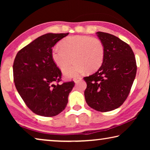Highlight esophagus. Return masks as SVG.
<instances>
[{
  "label": "esophagus",
  "mask_w": 150,
  "mask_h": 150,
  "mask_svg": "<svg viewBox=\"0 0 150 150\" xmlns=\"http://www.w3.org/2000/svg\"><path fill=\"white\" fill-rule=\"evenodd\" d=\"M81 80H82V78H81V77H79V78L77 77V78H74V79H73V81H74V82L75 83H79Z\"/></svg>",
  "instance_id": "obj_1"
}]
</instances>
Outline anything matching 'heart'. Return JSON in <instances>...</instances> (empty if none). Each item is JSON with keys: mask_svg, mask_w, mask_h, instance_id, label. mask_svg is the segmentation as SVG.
I'll return each mask as SVG.
<instances>
[{"mask_svg": "<svg viewBox=\"0 0 150 150\" xmlns=\"http://www.w3.org/2000/svg\"><path fill=\"white\" fill-rule=\"evenodd\" d=\"M60 47H55L52 57L58 67L63 69L73 61L75 63L63 71L66 77H76L86 71L94 72L102 65L105 47L99 39L87 35H73L63 39Z\"/></svg>", "mask_w": 150, "mask_h": 150, "instance_id": "heart-1", "label": "heart"}]
</instances>
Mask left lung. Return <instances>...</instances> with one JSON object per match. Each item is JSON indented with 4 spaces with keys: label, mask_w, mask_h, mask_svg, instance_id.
Returning a JSON list of instances; mask_svg holds the SVG:
<instances>
[{
    "label": "left lung",
    "mask_w": 150,
    "mask_h": 150,
    "mask_svg": "<svg viewBox=\"0 0 150 150\" xmlns=\"http://www.w3.org/2000/svg\"><path fill=\"white\" fill-rule=\"evenodd\" d=\"M105 47L102 65L94 74L84 77L87 105L99 112H108L122 105L136 77L137 66L130 45L108 33H96Z\"/></svg>",
    "instance_id": "8db88e82"
}]
</instances>
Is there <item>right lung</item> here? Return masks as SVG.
I'll list each match as a JSON object with an SVG mask.
<instances>
[{"instance_id":"1","label":"right lung","mask_w":150,"mask_h":150,"mask_svg":"<svg viewBox=\"0 0 150 150\" xmlns=\"http://www.w3.org/2000/svg\"><path fill=\"white\" fill-rule=\"evenodd\" d=\"M66 34L42 35L20 50L15 57V87L25 104L38 115L51 117L65 108L74 81L58 83L62 72L52 57V47Z\"/></svg>"}]
</instances>
